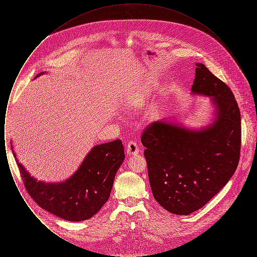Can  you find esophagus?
I'll use <instances>...</instances> for the list:
<instances>
[{
	"mask_svg": "<svg viewBox=\"0 0 257 257\" xmlns=\"http://www.w3.org/2000/svg\"><path fill=\"white\" fill-rule=\"evenodd\" d=\"M140 152L138 145L135 142H129L126 146V153L128 155H136Z\"/></svg>",
	"mask_w": 257,
	"mask_h": 257,
	"instance_id": "obj_1",
	"label": "esophagus"
}]
</instances>
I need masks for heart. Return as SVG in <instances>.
<instances>
[{"label": "heart", "instance_id": "1", "mask_svg": "<svg viewBox=\"0 0 257 257\" xmlns=\"http://www.w3.org/2000/svg\"><path fill=\"white\" fill-rule=\"evenodd\" d=\"M142 104V101L141 99H138V100H135L132 103H131V106H134V107H139L140 105Z\"/></svg>", "mask_w": 257, "mask_h": 257}]
</instances>
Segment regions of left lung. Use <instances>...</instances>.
<instances>
[{
	"label": "left lung",
	"instance_id": "left-lung-1",
	"mask_svg": "<svg viewBox=\"0 0 257 257\" xmlns=\"http://www.w3.org/2000/svg\"><path fill=\"white\" fill-rule=\"evenodd\" d=\"M196 65L192 91L211 97L215 120L200 131L155 121L141 139L153 196L175 215L204 206L229 181L240 160L241 114L234 94L203 63Z\"/></svg>",
	"mask_w": 257,
	"mask_h": 257
}]
</instances>
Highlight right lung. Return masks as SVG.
I'll use <instances>...</instances> for the list:
<instances>
[{"mask_svg":"<svg viewBox=\"0 0 257 257\" xmlns=\"http://www.w3.org/2000/svg\"><path fill=\"white\" fill-rule=\"evenodd\" d=\"M124 158L120 140L99 145L68 180L55 184L37 182L17 159L16 163L28 194L40 207L63 220L80 221L93 217L107 202Z\"/></svg>","mask_w":257,"mask_h":257,"instance_id":"add662e5","label":"right lung"}]
</instances>
